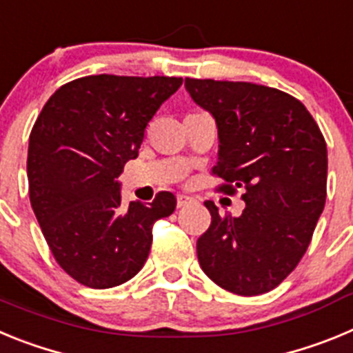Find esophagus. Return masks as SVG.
Returning <instances> with one entry per match:
<instances>
[{
    "mask_svg": "<svg viewBox=\"0 0 353 353\" xmlns=\"http://www.w3.org/2000/svg\"><path fill=\"white\" fill-rule=\"evenodd\" d=\"M191 201H192V198H189V196H183V194L176 196V207L179 208H183L185 205L191 203Z\"/></svg>",
    "mask_w": 353,
    "mask_h": 353,
    "instance_id": "1",
    "label": "esophagus"
}]
</instances>
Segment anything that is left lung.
<instances>
[{"mask_svg": "<svg viewBox=\"0 0 353 353\" xmlns=\"http://www.w3.org/2000/svg\"><path fill=\"white\" fill-rule=\"evenodd\" d=\"M192 101L215 118L224 179L219 191L242 187V215H219L196 251L203 272L228 292L252 297L288 277L310 245L327 198V145L301 101L242 81L185 79Z\"/></svg>", "mask_w": 353, "mask_h": 353, "instance_id": "obj_1", "label": "left lung"}]
</instances>
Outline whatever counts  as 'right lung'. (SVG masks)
I'll return each mask as SVG.
<instances>
[{
	"label": "right lung",
	"instance_id": "obj_1",
	"mask_svg": "<svg viewBox=\"0 0 353 353\" xmlns=\"http://www.w3.org/2000/svg\"><path fill=\"white\" fill-rule=\"evenodd\" d=\"M182 77L86 76L56 90L30 134V201L52 256L77 283L113 288L143 269L155 221L174 212L162 191L121 207L118 176L138 157L157 109Z\"/></svg>",
	"mask_w": 353,
	"mask_h": 353
}]
</instances>
